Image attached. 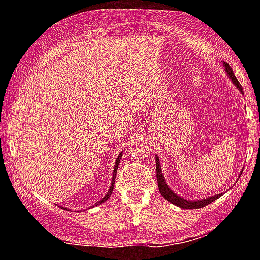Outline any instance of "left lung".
<instances>
[{
	"label": "left lung",
	"instance_id": "1",
	"mask_svg": "<svg viewBox=\"0 0 260 260\" xmlns=\"http://www.w3.org/2000/svg\"><path fill=\"white\" fill-rule=\"evenodd\" d=\"M224 65H225V69H226V73H228V75H229L230 79H232L233 83L235 84V86H237L240 91H243L242 85H240V83L238 81L237 77H235L234 73H233V69L230 68V65L228 64V62H224ZM156 176H157V182H158V188H159V192H161V195L164 196L167 201H170V203L175 204V205L180 206V208H182V209L204 208V206L209 205V204H211L212 201H215L217 198H220V196H221V195H215V196H212V198L203 199V200H198V201H188V200H185V199L180 198V196H177L176 193L172 192V191L170 190L169 186H167L166 182H165L164 176H162L161 164H159L158 157H156Z\"/></svg>",
	"mask_w": 260,
	"mask_h": 260
}]
</instances>
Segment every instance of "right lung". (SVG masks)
I'll return each mask as SVG.
<instances>
[{
    "label": "right lung",
    "instance_id": "1",
    "mask_svg": "<svg viewBox=\"0 0 260 260\" xmlns=\"http://www.w3.org/2000/svg\"><path fill=\"white\" fill-rule=\"evenodd\" d=\"M119 161H120V154H119V156H118V158H117V162H115V166H114V174H113V180H112V185H111V188H109L108 193H107V195L104 196V198L102 199L101 201H98V203H96L95 205H99V204H102V203H104V201H107V200H108V198H109V196L112 195V191H113V188H114L115 175H117V169H118V165H119Z\"/></svg>",
    "mask_w": 260,
    "mask_h": 260
}]
</instances>
